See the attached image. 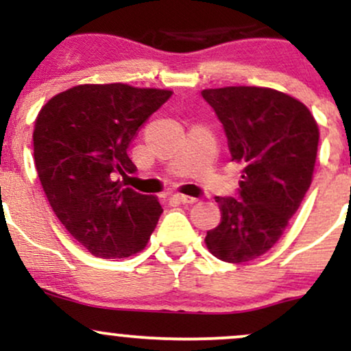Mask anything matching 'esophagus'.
I'll list each match as a JSON object with an SVG mask.
<instances>
[{
  "label": "esophagus",
  "instance_id": "34e87169",
  "mask_svg": "<svg viewBox=\"0 0 351 351\" xmlns=\"http://www.w3.org/2000/svg\"><path fill=\"white\" fill-rule=\"evenodd\" d=\"M171 198L175 201H178V203H183V204H193V203H196V201H198L196 198H191V196L178 195V193H176V195H173Z\"/></svg>",
  "mask_w": 351,
  "mask_h": 351
}]
</instances>
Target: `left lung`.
I'll use <instances>...</instances> for the list:
<instances>
[{
	"label": "left lung",
	"instance_id": "1",
	"mask_svg": "<svg viewBox=\"0 0 351 351\" xmlns=\"http://www.w3.org/2000/svg\"><path fill=\"white\" fill-rule=\"evenodd\" d=\"M228 136L231 160L243 165L234 196H216L221 223L206 234L209 252L247 263L279 241L310 188L318 127L304 104L265 87L201 92Z\"/></svg>",
	"mask_w": 351,
	"mask_h": 351
}]
</instances>
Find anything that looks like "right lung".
<instances>
[{"instance_id":"right-lung-1","label":"right lung","mask_w":351,"mask_h":351,"mask_svg":"<svg viewBox=\"0 0 351 351\" xmlns=\"http://www.w3.org/2000/svg\"><path fill=\"white\" fill-rule=\"evenodd\" d=\"M170 90L86 84L52 97L36 119L34 163L52 211L88 252L123 259L147 245L163 209L119 175L135 171L127 148Z\"/></svg>"}]
</instances>
